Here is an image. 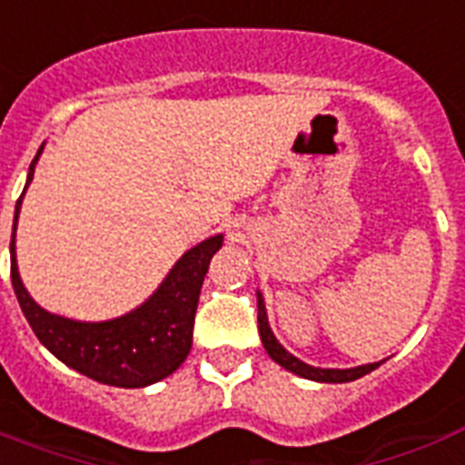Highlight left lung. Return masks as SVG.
<instances>
[{"mask_svg": "<svg viewBox=\"0 0 465 465\" xmlns=\"http://www.w3.org/2000/svg\"><path fill=\"white\" fill-rule=\"evenodd\" d=\"M258 331H261V340H262V347L268 350V354L272 360L284 367L287 371H294L297 376H304V379H311V381H323V383H347V381H354V379H360V376L369 374V371H374L381 361H374V364H361V367H354V369H318V367H311L306 361L297 360L294 354H290L284 350L277 338L272 335L268 325V313H265V304H262V297L258 294Z\"/></svg>", "mask_w": 465, "mask_h": 465, "instance_id": "left-lung-1", "label": "left lung"}]
</instances>
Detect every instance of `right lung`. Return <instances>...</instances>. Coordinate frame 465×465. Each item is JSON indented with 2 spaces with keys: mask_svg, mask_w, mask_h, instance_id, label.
I'll list each match as a JSON object with an SVG mask.
<instances>
[{
  "mask_svg": "<svg viewBox=\"0 0 465 465\" xmlns=\"http://www.w3.org/2000/svg\"><path fill=\"white\" fill-rule=\"evenodd\" d=\"M40 152L43 147L31 161L25 188L33 181V166ZM21 197L14 212V233H11V284H14L25 321L31 323L40 342L67 367L108 386L142 389L173 374L193 347L197 299H200L212 255L222 248V236H212L200 246L190 248L188 253L175 262L159 290L133 313L104 321V323H79V321H69V318L54 316L40 309L28 297L18 277L14 236H16Z\"/></svg>",
  "mask_w": 465,
  "mask_h": 465,
  "instance_id": "right-lung-1",
  "label": "right lung"
}]
</instances>
